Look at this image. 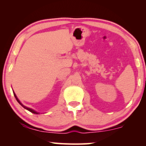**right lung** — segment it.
I'll use <instances>...</instances> for the list:
<instances>
[{
  "mask_svg": "<svg viewBox=\"0 0 146 146\" xmlns=\"http://www.w3.org/2000/svg\"><path fill=\"white\" fill-rule=\"evenodd\" d=\"M14 95L15 98H16V100H17V102H18V103H19V104H21V105L22 106H23V108H25V109H26V110H29V111H30V112H31V113H33V114H38H38H40V113H38V112H36V110H33V109H32V108H28V107L25 106H24V105H23V104H22V103H21V101H20V100H18V98H17V96H16V94H15V93H14Z\"/></svg>",
  "mask_w": 146,
  "mask_h": 146,
  "instance_id": "add662e5",
  "label": "right lung"
}]
</instances>
